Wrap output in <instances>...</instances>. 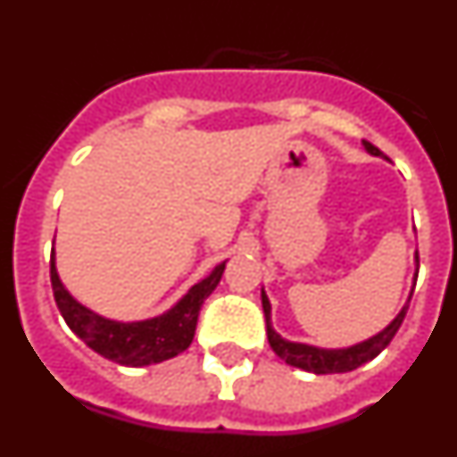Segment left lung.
<instances>
[{
	"label": "left lung",
	"mask_w": 457,
	"mask_h": 457,
	"mask_svg": "<svg viewBox=\"0 0 457 457\" xmlns=\"http://www.w3.org/2000/svg\"><path fill=\"white\" fill-rule=\"evenodd\" d=\"M366 148V153L375 157H382V153L369 144V141H361ZM414 284H411V293H414V286H417V274H419V252L414 253ZM410 293V297H411ZM410 297H407L405 306L398 311V316L389 322V325L382 329V332L373 334L366 341H359L348 348H318V345H309V343H297L288 341L272 327V304H270L265 290H261V302H263V313H265V325H268V341L270 348L274 350L278 359H284L286 364L295 366V369H302L306 373L316 375H327V373H348V370L359 369L361 364L370 361V359L378 357L382 350L391 343V338L395 337L398 327L403 325V318L407 313V306H410Z\"/></svg>",
	"instance_id": "obj_1"
}]
</instances>
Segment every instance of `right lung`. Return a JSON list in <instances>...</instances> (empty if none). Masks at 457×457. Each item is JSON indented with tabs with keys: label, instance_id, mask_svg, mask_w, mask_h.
Instances as JSON below:
<instances>
[{
	"label": "right lung",
	"instance_id": "obj_1",
	"mask_svg": "<svg viewBox=\"0 0 457 457\" xmlns=\"http://www.w3.org/2000/svg\"><path fill=\"white\" fill-rule=\"evenodd\" d=\"M224 268L226 261L217 265L208 277L201 278L199 284H194L171 309L160 316L132 322L112 320V318L100 316L88 306L79 304L59 278L54 249H52L50 258V278L56 306L72 332L100 357L109 359L114 364L139 369V366L167 361L189 348L194 332H196L201 306H204L205 297L217 288Z\"/></svg>",
	"mask_w": 457,
	"mask_h": 457
}]
</instances>
